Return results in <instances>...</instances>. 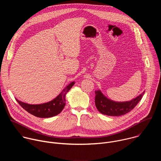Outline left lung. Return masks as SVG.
Instances as JSON below:
<instances>
[{
  "mask_svg": "<svg viewBox=\"0 0 161 161\" xmlns=\"http://www.w3.org/2000/svg\"><path fill=\"white\" fill-rule=\"evenodd\" d=\"M95 104L98 111L108 116H121L130 111L142 99L145 92L130 101L116 102L108 99L101 90L95 91Z\"/></svg>",
  "mask_w": 161,
  "mask_h": 161,
  "instance_id": "obj_1",
  "label": "left lung"
}]
</instances>
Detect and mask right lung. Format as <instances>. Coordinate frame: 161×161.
<instances>
[{"label": "right lung", "instance_id": "add662e5", "mask_svg": "<svg viewBox=\"0 0 161 161\" xmlns=\"http://www.w3.org/2000/svg\"><path fill=\"white\" fill-rule=\"evenodd\" d=\"M75 81L69 84L60 94L52 101L40 104H30L16 99L18 104L29 113L39 118H49L57 115L65 105V95L71 87Z\"/></svg>", "mask_w": 161, "mask_h": 161}]
</instances>
